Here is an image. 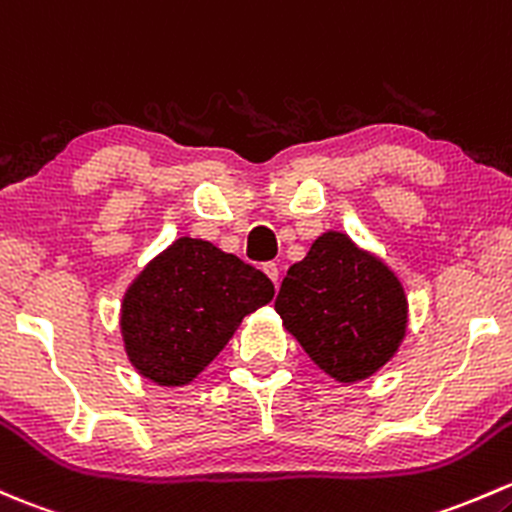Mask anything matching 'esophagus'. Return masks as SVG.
Instances as JSON below:
<instances>
[{"label": "esophagus", "mask_w": 512, "mask_h": 512, "mask_svg": "<svg viewBox=\"0 0 512 512\" xmlns=\"http://www.w3.org/2000/svg\"><path fill=\"white\" fill-rule=\"evenodd\" d=\"M262 272H265L267 277H270L274 282V287H277V284H279V267L274 265V262H267V265H262Z\"/></svg>", "instance_id": "1"}]
</instances>
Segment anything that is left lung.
<instances>
[{
  "instance_id": "left-lung-1",
  "label": "left lung",
  "mask_w": 512,
  "mask_h": 512,
  "mask_svg": "<svg viewBox=\"0 0 512 512\" xmlns=\"http://www.w3.org/2000/svg\"><path fill=\"white\" fill-rule=\"evenodd\" d=\"M274 309L306 355L338 383L378 373L407 331L400 279L336 230L319 235L304 260L289 267Z\"/></svg>"
}]
</instances>
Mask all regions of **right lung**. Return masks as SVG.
<instances>
[{
    "instance_id": "obj_1",
    "label": "right lung",
    "mask_w": 512,
    "mask_h": 512,
    "mask_svg": "<svg viewBox=\"0 0 512 512\" xmlns=\"http://www.w3.org/2000/svg\"><path fill=\"white\" fill-rule=\"evenodd\" d=\"M272 297L267 274L240 257L208 240H174L122 299L129 363L157 385H188L223 351L240 321Z\"/></svg>"
}]
</instances>
